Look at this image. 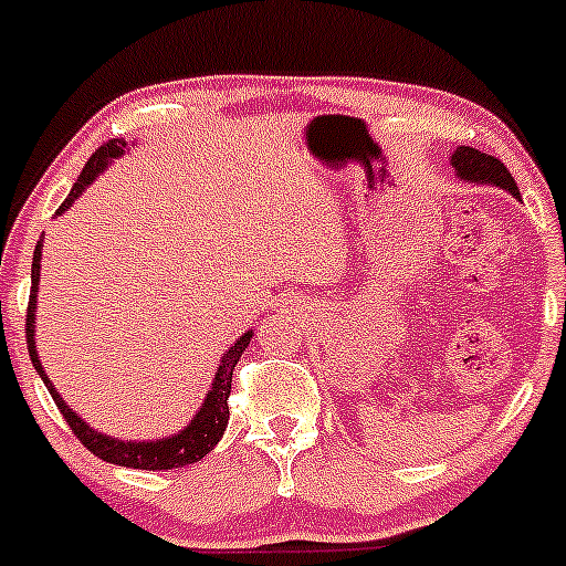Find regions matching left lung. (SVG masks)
<instances>
[{"label": "left lung", "mask_w": 566, "mask_h": 566, "mask_svg": "<svg viewBox=\"0 0 566 566\" xmlns=\"http://www.w3.org/2000/svg\"><path fill=\"white\" fill-rule=\"evenodd\" d=\"M452 164L458 169L462 180L473 182H490V186H501L512 193V197H521L515 186V177L510 175V169L493 156H484V153L473 150V147H458L452 153Z\"/></svg>", "instance_id": "1"}]
</instances>
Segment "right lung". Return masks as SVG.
<instances>
[{"label": "right lung", "instance_id": "1", "mask_svg": "<svg viewBox=\"0 0 566 566\" xmlns=\"http://www.w3.org/2000/svg\"><path fill=\"white\" fill-rule=\"evenodd\" d=\"M123 147H125V142H119V139L104 142V145H101L98 150L90 156V161L84 164L82 175H78V180L73 182L71 193H67V199L60 205V210H56V213H62L65 208H71V205L78 199V193H82L84 188H87L90 182L98 177L101 169L106 167L108 158L119 156V150H123ZM38 279H40V241L35 247V256H32V290H30V306H27V325H24L27 347H30L32 367L40 373L45 389H49L51 397H54L56 408H60L62 419L67 421V427L73 430V436L82 441V447H87L95 458L114 462V465L139 468V471H169V468H182V465H191V462L202 460L205 454H208L210 449L221 441V436H224V430H227V421H230V405H227V399H230V391H232V373H235V364H238V358H241V353L247 350L251 334L241 336V339H238L235 345L224 353L219 373H216L213 389H210L208 399H205V405L199 408V413L193 416V421L180 432V436L161 438V441H150V443L114 441V438L101 436V432H95L93 427L84 424V421L78 419L71 408H67L65 399L51 389L49 378H45L43 367H40L38 353H35Z\"/></svg>", "mask_w": 566, "mask_h": 566}]
</instances>
